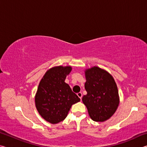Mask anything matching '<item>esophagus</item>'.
<instances>
[{
  "label": "esophagus",
  "instance_id": "1",
  "mask_svg": "<svg viewBox=\"0 0 147 147\" xmlns=\"http://www.w3.org/2000/svg\"><path fill=\"white\" fill-rule=\"evenodd\" d=\"M77 95H78V97L82 100V93L81 92H80V93H77Z\"/></svg>",
  "mask_w": 147,
  "mask_h": 147
}]
</instances>
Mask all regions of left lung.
Wrapping results in <instances>:
<instances>
[{"label":"left lung","mask_w":147,"mask_h":147,"mask_svg":"<svg viewBox=\"0 0 147 147\" xmlns=\"http://www.w3.org/2000/svg\"><path fill=\"white\" fill-rule=\"evenodd\" d=\"M87 94L82 102L91 119L96 122L108 120L115 112L119 104L117 87L113 76L94 66L85 71Z\"/></svg>","instance_id":"obj_1"}]
</instances>
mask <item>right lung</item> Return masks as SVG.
I'll use <instances>...</instances> for the list:
<instances>
[{
	"label": "right lung",
	"instance_id": "right-lung-1",
	"mask_svg": "<svg viewBox=\"0 0 147 147\" xmlns=\"http://www.w3.org/2000/svg\"><path fill=\"white\" fill-rule=\"evenodd\" d=\"M71 66L54 67L46 72L35 96L36 107L45 120L51 124L63 121L73 104L80 99L65 82Z\"/></svg>",
	"mask_w": 147,
	"mask_h": 147
}]
</instances>
